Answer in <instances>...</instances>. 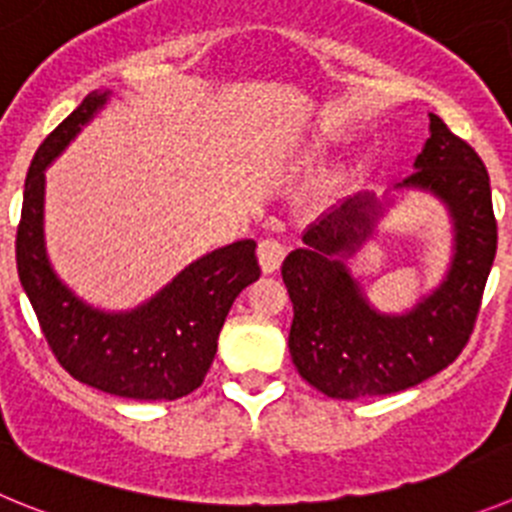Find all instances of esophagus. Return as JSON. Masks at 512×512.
<instances>
[{
	"instance_id": "esophagus-1",
	"label": "esophagus",
	"mask_w": 512,
	"mask_h": 512,
	"mask_svg": "<svg viewBox=\"0 0 512 512\" xmlns=\"http://www.w3.org/2000/svg\"><path fill=\"white\" fill-rule=\"evenodd\" d=\"M257 257H260L262 273H275L285 257V245L280 239L265 237L260 245H257Z\"/></svg>"
}]
</instances>
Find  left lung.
Instances as JSON below:
<instances>
[{"label":"left lung","instance_id":"1","mask_svg":"<svg viewBox=\"0 0 512 512\" xmlns=\"http://www.w3.org/2000/svg\"><path fill=\"white\" fill-rule=\"evenodd\" d=\"M431 137L395 188L434 193L454 222L446 280L411 311L380 313L334 255H352L372 234L382 206L354 196L324 211L303 232V247L283 260L293 303L288 349L298 375L329 398L390 395L449 367L467 347L497 250L490 176L472 147L436 114Z\"/></svg>","mask_w":512,"mask_h":512}]
</instances>
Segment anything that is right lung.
<instances>
[{
	"label": "right lung",
	"instance_id": "obj_1",
	"mask_svg": "<svg viewBox=\"0 0 512 512\" xmlns=\"http://www.w3.org/2000/svg\"><path fill=\"white\" fill-rule=\"evenodd\" d=\"M86 96L38 147L25 178L17 273L45 342L78 382L132 400H176L204 382L234 298L260 278L255 239L214 250L135 311L107 313L76 298L50 267L43 239L45 168L107 104Z\"/></svg>",
	"mask_w": 512,
	"mask_h": 512
}]
</instances>
